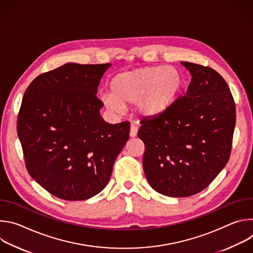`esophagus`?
<instances>
[{
	"mask_svg": "<svg viewBox=\"0 0 253 253\" xmlns=\"http://www.w3.org/2000/svg\"><path fill=\"white\" fill-rule=\"evenodd\" d=\"M137 132H138V127L135 125H132L130 128V136L131 137H135L137 136Z\"/></svg>",
	"mask_w": 253,
	"mask_h": 253,
	"instance_id": "esophagus-1",
	"label": "esophagus"
}]
</instances>
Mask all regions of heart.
I'll return each instance as SVG.
<instances>
[{"label": "heart", "instance_id": "1", "mask_svg": "<svg viewBox=\"0 0 253 253\" xmlns=\"http://www.w3.org/2000/svg\"><path fill=\"white\" fill-rule=\"evenodd\" d=\"M184 86L178 69L166 65L138 68L115 75L109 84L110 94L102 102L110 112H120L123 105L136 103L137 112L144 117H155L175 103Z\"/></svg>", "mask_w": 253, "mask_h": 253}]
</instances>
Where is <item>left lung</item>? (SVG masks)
Segmentation results:
<instances>
[{
  "instance_id": "8db88e82",
  "label": "left lung",
  "mask_w": 253,
  "mask_h": 253,
  "mask_svg": "<svg viewBox=\"0 0 253 253\" xmlns=\"http://www.w3.org/2000/svg\"><path fill=\"white\" fill-rule=\"evenodd\" d=\"M191 74L185 95L155 117L143 118V169L150 186L170 197L205 189L228 162L236 121L235 103L220 74L181 62Z\"/></svg>"
}]
</instances>
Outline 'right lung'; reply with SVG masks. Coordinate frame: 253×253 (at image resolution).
Masks as SVG:
<instances>
[{
    "mask_svg": "<svg viewBox=\"0 0 253 253\" xmlns=\"http://www.w3.org/2000/svg\"><path fill=\"white\" fill-rule=\"evenodd\" d=\"M111 64L67 63L35 78L17 122L26 168L52 195L86 200L109 182L130 123L103 120L96 94Z\"/></svg>",
    "mask_w": 253,
    "mask_h": 253,
    "instance_id": "obj_1",
    "label": "right lung"
}]
</instances>
